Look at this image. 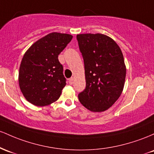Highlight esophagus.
<instances>
[{"label": "esophagus", "instance_id": "1", "mask_svg": "<svg viewBox=\"0 0 154 154\" xmlns=\"http://www.w3.org/2000/svg\"><path fill=\"white\" fill-rule=\"evenodd\" d=\"M73 82H74V78L73 77L70 78V79H69V84H73Z\"/></svg>", "mask_w": 154, "mask_h": 154}]
</instances>
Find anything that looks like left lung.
<instances>
[{"instance_id":"left-lung-1","label":"left lung","mask_w":154,"mask_h":154,"mask_svg":"<svg viewBox=\"0 0 154 154\" xmlns=\"http://www.w3.org/2000/svg\"><path fill=\"white\" fill-rule=\"evenodd\" d=\"M83 55L86 89L79 100L91 112L110 108L123 91L126 68L122 51L109 36L101 33L77 35Z\"/></svg>"}]
</instances>
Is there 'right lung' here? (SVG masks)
I'll use <instances>...</instances> for the list:
<instances>
[{
    "label": "right lung",
    "instance_id": "right-lung-1",
    "mask_svg": "<svg viewBox=\"0 0 154 154\" xmlns=\"http://www.w3.org/2000/svg\"><path fill=\"white\" fill-rule=\"evenodd\" d=\"M72 35L51 32L35 41L26 51L19 70V85L25 98L36 106H46L60 98L65 85L58 55Z\"/></svg>",
    "mask_w": 154,
    "mask_h": 154
}]
</instances>
